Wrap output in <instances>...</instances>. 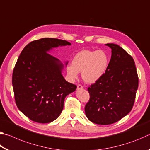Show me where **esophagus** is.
I'll return each mask as SVG.
<instances>
[{
	"label": "esophagus",
	"instance_id": "esophagus-1",
	"mask_svg": "<svg viewBox=\"0 0 150 150\" xmlns=\"http://www.w3.org/2000/svg\"><path fill=\"white\" fill-rule=\"evenodd\" d=\"M83 88V87L81 85H77V89L79 90V89H82Z\"/></svg>",
	"mask_w": 150,
	"mask_h": 150
}]
</instances>
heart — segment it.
I'll use <instances>...</instances> for the list:
<instances>
[{
    "mask_svg": "<svg viewBox=\"0 0 150 150\" xmlns=\"http://www.w3.org/2000/svg\"><path fill=\"white\" fill-rule=\"evenodd\" d=\"M109 57L104 50H83L79 52L73 59V64H69L67 73L71 79H76L79 72H82L85 82L94 83L102 77L107 70Z\"/></svg>",
    "mask_w": 150,
    "mask_h": 150,
    "instance_id": "heart-1",
    "label": "heart"
}]
</instances>
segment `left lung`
<instances>
[{
	"instance_id": "left-lung-1",
	"label": "left lung",
	"mask_w": 150,
	"mask_h": 150,
	"mask_svg": "<svg viewBox=\"0 0 150 150\" xmlns=\"http://www.w3.org/2000/svg\"><path fill=\"white\" fill-rule=\"evenodd\" d=\"M106 45L112 49L110 61L102 77L88 88L90 99L85 107L88 120L101 125L115 123L130 112L138 87L133 58L117 44Z\"/></svg>"
}]
</instances>
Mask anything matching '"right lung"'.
<instances>
[{
  "label": "right lung",
  "instance_id": "obj_1",
  "mask_svg": "<svg viewBox=\"0 0 150 150\" xmlns=\"http://www.w3.org/2000/svg\"><path fill=\"white\" fill-rule=\"evenodd\" d=\"M70 45L65 40L45 38L30 42L22 51L12 73V86L18 108L30 120L42 124L55 120L66 96L77 88L63 77V63L47 53Z\"/></svg>",
  "mask_w": 150,
  "mask_h": 150
}]
</instances>
